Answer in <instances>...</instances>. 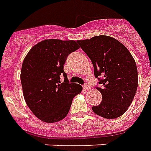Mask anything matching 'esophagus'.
<instances>
[{
	"label": "esophagus",
	"mask_w": 151,
	"mask_h": 151,
	"mask_svg": "<svg viewBox=\"0 0 151 151\" xmlns=\"http://www.w3.org/2000/svg\"><path fill=\"white\" fill-rule=\"evenodd\" d=\"M83 89L86 90H90V86H89V84H85L84 86H83Z\"/></svg>",
	"instance_id": "esophagus-1"
}]
</instances>
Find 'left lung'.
I'll return each instance as SVG.
<instances>
[{
  "label": "left lung",
  "mask_w": 151,
  "mask_h": 151,
  "mask_svg": "<svg viewBox=\"0 0 151 151\" xmlns=\"http://www.w3.org/2000/svg\"><path fill=\"white\" fill-rule=\"evenodd\" d=\"M90 58L99 79L102 101L93 106L96 114L107 119L120 117L132 103L138 84L135 61L123 44L109 36H95L77 41Z\"/></svg>",
  "instance_id": "1"
}]
</instances>
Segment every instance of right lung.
<instances>
[{"instance_id": "right-lung-1", "label": "right lung", "mask_w": 151, "mask_h": 151, "mask_svg": "<svg viewBox=\"0 0 151 151\" xmlns=\"http://www.w3.org/2000/svg\"><path fill=\"white\" fill-rule=\"evenodd\" d=\"M79 48L72 40L46 39L36 44L25 56L21 70L23 95L41 121L53 123L64 119L73 98L82 91L81 86L69 82L63 70L67 56ZM61 75L65 78L62 83Z\"/></svg>"}]
</instances>
